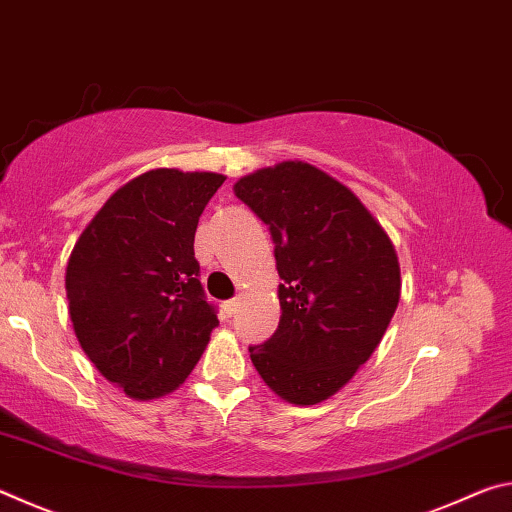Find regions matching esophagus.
<instances>
[{
    "label": "esophagus",
    "mask_w": 512,
    "mask_h": 512,
    "mask_svg": "<svg viewBox=\"0 0 512 512\" xmlns=\"http://www.w3.org/2000/svg\"><path fill=\"white\" fill-rule=\"evenodd\" d=\"M237 307H239V300L235 298V300H228V302H223V311H225V316H232L237 311Z\"/></svg>",
    "instance_id": "34e87169"
}]
</instances>
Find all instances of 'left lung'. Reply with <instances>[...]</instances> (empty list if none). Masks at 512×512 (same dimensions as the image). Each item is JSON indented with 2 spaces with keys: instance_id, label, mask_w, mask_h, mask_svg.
Instances as JSON below:
<instances>
[{
  "instance_id": "8db88e82",
  "label": "left lung",
  "mask_w": 512,
  "mask_h": 512,
  "mask_svg": "<svg viewBox=\"0 0 512 512\" xmlns=\"http://www.w3.org/2000/svg\"><path fill=\"white\" fill-rule=\"evenodd\" d=\"M232 189L271 230L282 277L280 325L248 348L250 361L282 400L325 402L391 325L402 291L393 241L348 187L314 164L280 162Z\"/></svg>"
}]
</instances>
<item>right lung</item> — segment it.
<instances>
[{"label":"right lung","mask_w":512,"mask_h":512,"mask_svg":"<svg viewBox=\"0 0 512 512\" xmlns=\"http://www.w3.org/2000/svg\"><path fill=\"white\" fill-rule=\"evenodd\" d=\"M223 180L212 171H146L103 203L69 255L76 339L133 400L176 391L219 325L198 280L194 235Z\"/></svg>","instance_id":"1"}]
</instances>
